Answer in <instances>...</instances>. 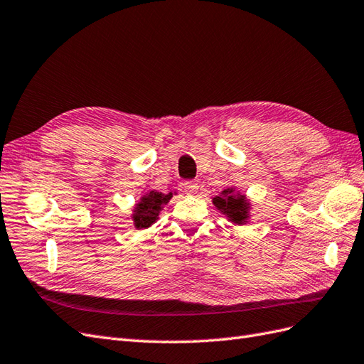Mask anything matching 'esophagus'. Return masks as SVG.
<instances>
[{
	"instance_id": "esophagus-1",
	"label": "esophagus",
	"mask_w": 364,
	"mask_h": 364,
	"mask_svg": "<svg viewBox=\"0 0 364 364\" xmlns=\"http://www.w3.org/2000/svg\"><path fill=\"white\" fill-rule=\"evenodd\" d=\"M183 190L186 194H196L197 190H199V183L197 182H193V181H188L183 183Z\"/></svg>"
}]
</instances>
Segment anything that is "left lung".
Returning <instances> with one entry per match:
<instances>
[{"label": "left lung", "instance_id": "left-lung-1", "mask_svg": "<svg viewBox=\"0 0 364 364\" xmlns=\"http://www.w3.org/2000/svg\"><path fill=\"white\" fill-rule=\"evenodd\" d=\"M214 206L220 213L228 217L229 222L234 225H246L249 220L250 203L246 200V196L235 193V188H226L220 196L213 199Z\"/></svg>", "mask_w": 364, "mask_h": 364}]
</instances>
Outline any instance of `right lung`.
<instances>
[{"label": "right lung", "mask_w": 364, "mask_h": 364, "mask_svg": "<svg viewBox=\"0 0 364 364\" xmlns=\"http://www.w3.org/2000/svg\"><path fill=\"white\" fill-rule=\"evenodd\" d=\"M171 197H173V193L164 194L159 191H150L146 196H142L141 200L136 203L134 209V214H132L135 228L136 229L150 228L156 222L161 209L164 208V205H167L170 202Z\"/></svg>", "instance_id": "obj_1"}]
</instances>
